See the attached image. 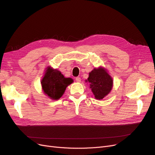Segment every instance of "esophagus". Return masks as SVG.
Masks as SVG:
<instances>
[{
	"instance_id": "1",
	"label": "esophagus",
	"mask_w": 155,
	"mask_h": 155,
	"mask_svg": "<svg viewBox=\"0 0 155 155\" xmlns=\"http://www.w3.org/2000/svg\"><path fill=\"white\" fill-rule=\"evenodd\" d=\"M76 81L78 83H79V82H81V78L79 77H77V78H76Z\"/></svg>"
}]
</instances>
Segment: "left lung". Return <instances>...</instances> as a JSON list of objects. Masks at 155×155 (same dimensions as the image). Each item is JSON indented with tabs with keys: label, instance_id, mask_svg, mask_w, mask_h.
<instances>
[{
	"label": "left lung",
	"instance_id": "8db88e82",
	"mask_svg": "<svg viewBox=\"0 0 155 155\" xmlns=\"http://www.w3.org/2000/svg\"><path fill=\"white\" fill-rule=\"evenodd\" d=\"M86 82L89 83L90 87L97 100H101L107 96L113 87V80L104 68H94L89 73Z\"/></svg>",
	"mask_w": 155,
	"mask_h": 155
}]
</instances>
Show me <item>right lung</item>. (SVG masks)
<instances>
[{
	"mask_svg": "<svg viewBox=\"0 0 155 155\" xmlns=\"http://www.w3.org/2000/svg\"><path fill=\"white\" fill-rule=\"evenodd\" d=\"M72 82V79L64 78L59 71L48 67L41 84L44 93L50 98L57 100L62 97L66 87Z\"/></svg>",
	"mask_w": 155,
	"mask_h": 155,
	"instance_id": "right-lung-1",
	"label": "right lung"
}]
</instances>
